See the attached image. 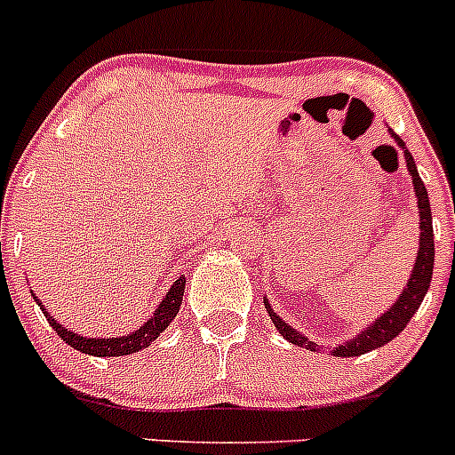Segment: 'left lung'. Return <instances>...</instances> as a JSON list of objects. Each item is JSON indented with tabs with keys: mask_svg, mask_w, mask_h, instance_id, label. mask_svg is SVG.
<instances>
[{
	"mask_svg": "<svg viewBox=\"0 0 455 455\" xmlns=\"http://www.w3.org/2000/svg\"><path fill=\"white\" fill-rule=\"evenodd\" d=\"M394 139L399 140V146L403 148L405 143L399 139V136L394 134ZM405 152V162H408L410 175H412V184H415L417 191V200H419V220H421V236H419V252H417V262H415V271L410 275L408 280V289L399 296V300L392 305V307L385 312L376 323H371L369 331H364L363 335H357V339L347 341L344 347L335 348L332 355L337 357H355L363 355V353L373 351V348L385 347L387 341H392L394 337L399 335L403 331L408 321L415 316V312L419 309L421 300H424L426 291L431 287V275H433V262H435V243H433V220H431V203H428V191H426L424 182H421L419 172H417L415 159L410 155L408 150L403 148ZM267 305V312L271 316V321L275 323V328L280 331V335L287 337L291 344L303 348H315L312 341H307V337H303L300 332H296L291 325L284 323L280 316L275 315L268 305V300H264Z\"/></svg>",
	"mask_w": 455,
	"mask_h": 455,
	"instance_id": "left-lung-1",
	"label": "left lung"
}]
</instances>
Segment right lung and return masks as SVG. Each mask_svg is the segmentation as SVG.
<instances>
[{"label":"right lung","instance_id":"add662e5","mask_svg":"<svg viewBox=\"0 0 455 455\" xmlns=\"http://www.w3.org/2000/svg\"><path fill=\"white\" fill-rule=\"evenodd\" d=\"M184 275H180L175 280L171 289H168L166 299L159 303L156 312L152 315V319L148 323H143L139 331H134L132 335L127 337H111V339H86V337H79L75 332H70L68 328L56 323L50 315L45 312L47 321L56 331V335L61 337L66 344H70L72 348H77V351L88 353V355H98V357H118V355H130V353L140 351V348H148L156 337L162 335L166 331L171 321L178 316L180 305H182V296H184ZM40 305V303H38ZM40 309H45L40 305Z\"/></svg>","mask_w":455,"mask_h":455}]
</instances>
